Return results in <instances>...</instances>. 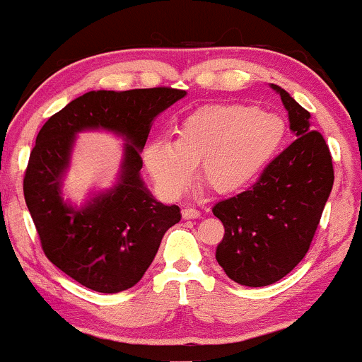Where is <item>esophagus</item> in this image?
Returning <instances> with one entry per match:
<instances>
[{
	"mask_svg": "<svg viewBox=\"0 0 362 362\" xmlns=\"http://www.w3.org/2000/svg\"><path fill=\"white\" fill-rule=\"evenodd\" d=\"M182 218H184V219H197V218H201V211L194 209V207H185V209H182Z\"/></svg>",
	"mask_w": 362,
	"mask_h": 362,
	"instance_id": "esophagus-1",
	"label": "esophagus"
}]
</instances>
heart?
<instances>
[{"label":"heart","instance_id":"1","mask_svg":"<svg viewBox=\"0 0 362 362\" xmlns=\"http://www.w3.org/2000/svg\"><path fill=\"white\" fill-rule=\"evenodd\" d=\"M175 143L155 139L144 149L146 168L170 195L192 182L195 165L201 177L219 194L243 189L279 151L286 124L259 107L228 103L201 107L178 124Z\"/></svg>","mask_w":362,"mask_h":362}]
</instances>
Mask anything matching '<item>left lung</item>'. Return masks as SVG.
<instances>
[{"mask_svg": "<svg viewBox=\"0 0 362 362\" xmlns=\"http://www.w3.org/2000/svg\"><path fill=\"white\" fill-rule=\"evenodd\" d=\"M296 139L260 172L247 190L216 202L224 226L216 260L230 279L262 288L282 279L310 250L334 185L328 144L310 124V112L279 86Z\"/></svg>", "mask_w": 362, "mask_h": 362, "instance_id": "obj_1", "label": "left lung"}]
</instances>
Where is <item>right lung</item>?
<instances>
[{
	"label": "right lung",
	"instance_id": "1",
	"mask_svg": "<svg viewBox=\"0 0 362 362\" xmlns=\"http://www.w3.org/2000/svg\"><path fill=\"white\" fill-rule=\"evenodd\" d=\"M182 97L185 90L170 86L88 91L49 117L37 134L23 177L25 202L45 257L85 288L119 293L138 284L163 235L180 221L178 206L156 202L144 189L139 170L153 119ZM93 127L128 139L123 175L110 193L74 210L62 201L60 175L74 134Z\"/></svg>",
	"mask_w": 362,
	"mask_h": 362
}]
</instances>
